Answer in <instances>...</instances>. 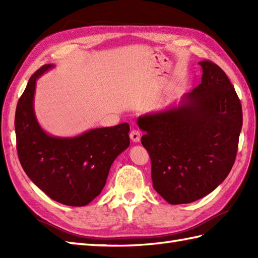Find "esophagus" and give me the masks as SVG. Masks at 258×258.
<instances>
[{
    "label": "esophagus",
    "instance_id": "obj_1",
    "mask_svg": "<svg viewBox=\"0 0 258 258\" xmlns=\"http://www.w3.org/2000/svg\"><path fill=\"white\" fill-rule=\"evenodd\" d=\"M130 138L132 140V142H134V143H138V142L141 141V133L138 130H132L130 133Z\"/></svg>",
    "mask_w": 258,
    "mask_h": 258
}]
</instances>
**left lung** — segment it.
I'll use <instances>...</instances> for the list:
<instances>
[{"label":"left lung","mask_w":258,"mask_h":258,"mask_svg":"<svg viewBox=\"0 0 258 258\" xmlns=\"http://www.w3.org/2000/svg\"><path fill=\"white\" fill-rule=\"evenodd\" d=\"M199 64V86L176 105L138 118L152 162L153 187L172 205L195 202L223 183L242 131V105L225 72L211 61Z\"/></svg>","instance_id":"1"}]
</instances>
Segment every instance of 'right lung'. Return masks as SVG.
Here are the masks:
<instances>
[{"label": "right lung", "mask_w": 258, "mask_h": 258, "mask_svg": "<svg viewBox=\"0 0 258 258\" xmlns=\"http://www.w3.org/2000/svg\"><path fill=\"white\" fill-rule=\"evenodd\" d=\"M55 65L46 64L31 76L15 112L16 149L27 176L61 204L85 206L100 195L109 168L130 146V125L92 128L63 138L45 132L34 111L38 78Z\"/></svg>", "instance_id": "right-lung-1"}]
</instances>
